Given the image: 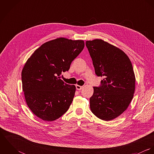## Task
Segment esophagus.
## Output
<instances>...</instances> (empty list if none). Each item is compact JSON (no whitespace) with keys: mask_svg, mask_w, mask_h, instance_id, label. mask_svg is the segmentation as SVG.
Returning <instances> with one entry per match:
<instances>
[{"mask_svg":"<svg viewBox=\"0 0 154 154\" xmlns=\"http://www.w3.org/2000/svg\"><path fill=\"white\" fill-rule=\"evenodd\" d=\"M76 88L77 90H81L83 88V87L82 86H79L78 85H76Z\"/></svg>","mask_w":154,"mask_h":154,"instance_id":"34e87169","label":"esophagus"}]
</instances>
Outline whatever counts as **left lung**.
Instances as JSON below:
<instances>
[{"label":"left lung","instance_id":"left-lung-1","mask_svg":"<svg viewBox=\"0 0 154 154\" xmlns=\"http://www.w3.org/2000/svg\"><path fill=\"white\" fill-rule=\"evenodd\" d=\"M95 74L103 76L100 87H94L90 109L98 118L111 120L130 104L135 88V76L128 56L119 48L102 40L87 41Z\"/></svg>","mask_w":154,"mask_h":154}]
</instances>
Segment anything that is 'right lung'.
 Segmentation results:
<instances>
[{"label": "right lung", "mask_w": 154, "mask_h": 154, "mask_svg": "<svg viewBox=\"0 0 154 154\" xmlns=\"http://www.w3.org/2000/svg\"><path fill=\"white\" fill-rule=\"evenodd\" d=\"M83 40L59 38L46 42L28 59L22 69V89L26 103L38 117L54 121L69 109L76 87L60 76L84 48Z\"/></svg>", "instance_id": "right-lung-1"}]
</instances>
